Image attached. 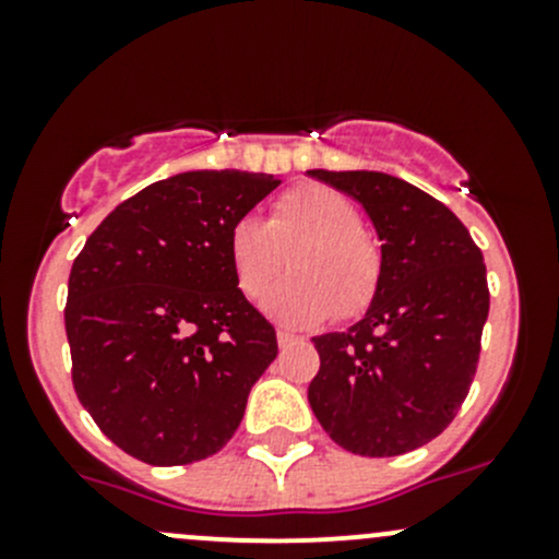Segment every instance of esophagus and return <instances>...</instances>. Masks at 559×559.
Masks as SVG:
<instances>
[{
  "label": "esophagus",
  "mask_w": 559,
  "mask_h": 559,
  "mask_svg": "<svg viewBox=\"0 0 559 559\" xmlns=\"http://www.w3.org/2000/svg\"><path fill=\"white\" fill-rule=\"evenodd\" d=\"M297 343H302V337H297V335H289V332H278V348H289V346H297Z\"/></svg>",
  "instance_id": "1"
}]
</instances>
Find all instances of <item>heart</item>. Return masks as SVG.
<instances>
[{"instance_id":"b5f03b06","label":"heart","mask_w":559,"mask_h":559,"mask_svg":"<svg viewBox=\"0 0 559 559\" xmlns=\"http://www.w3.org/2000/svg\"><path fill=\"white\" fill-rule=\"evenodd\" d=\"M289 257L292 275L262 297V311L284 326H313L370 306L381 281V248L365 233L362 211L343 191L300 183L259 216L235 218L227 259L240 295L257 300Z\"/></svg>"}]
</instances>
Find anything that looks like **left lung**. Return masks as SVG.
Instances as JSON below:
<instances>
[{
	"label": "left lung",
	"mask_w": 559,
	"mask_h": 559,
	"mask_svg": "<svg viewBox=\"0 0 559 559\" xmlns=\"http://www.w3.org/2000/svg\"><path fill=\"white\" fill-rule=\"evenodd\" d=\"M354 197L381 240V281L346 332L316 335V419L352 454L397 456L441 436L476 376L487 267L465 224L408 180L308 170Z\"/></svg>",
	"instance_id": "left-lung-1"
}]
</instances>
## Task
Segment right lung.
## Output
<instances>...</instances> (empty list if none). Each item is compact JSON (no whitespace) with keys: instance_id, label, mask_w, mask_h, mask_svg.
<instances>
[{"instance_id":"right-lung-1","label":"right lung","mask_w":559,"mask_h":559,"mask_svg":"<svg viewBox=\"0 0 559 559\" xmlns=\"http://www.w3.org/2000/svg\"><path fill=\"white\" fill-rule=\"evenodd\" d=\"M278 183L240 170L156 180L123 200L72 262V386L127 454L189 465L238 430L278 343L235 284L227 233Z\"/></svg>"}]
</instances>
